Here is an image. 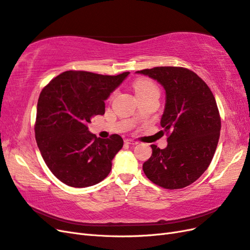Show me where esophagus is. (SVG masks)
I'll return each mask as SVG.
<instances>
[{
	"label": "esophagus",
	"mask_w": 250,
	"mask_h": 250,
	"mask_svg": "<svg viewBox=\"0 0 250 250\" xmlns=\"http://www.w3.org/2000/svg\"><path fill=\"white\" fill-rule=\"evenodd\" d=\"M125 143H126V144H129V145H137L138 142H137V141H133V140H131V139H126V140H125Z\"/></svg>",
	"instance_id": "1"
}]
</instances>
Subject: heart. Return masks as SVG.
<instances>
[{
    "instance_id": "1",
    "label": "heart",
    "mask_w": 250,
    "mask_h": 250,
    "mask_svg": "<svg viewBox=\"0 0 250 250\" xmlns=\"http://www.w3.org/2000/svg\"><path fill=\"white\" fill-rule=\"evenodd\" d=\"M133 88H134V91H136L137 96L138 94H141V93H144L146 91H148L149 89H152V88H157V86L154 85L151 81L147 80V79H137L136 81L133 82Z\"/></svg>"
}]
</instances>
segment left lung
Returning a JSON list of instances; mask_svg holds the SVG:
<instances>
[{
  "label": "left lung",
  "instance_id": "obj_1",
  "mask_svg": "<svg viewBox=\"0 0 250 250\" xmlns=\"http://www.w3.org/2000/svg\"><path fill=\"white\" fill-rule=\"evenodd\" d=\"M138 73L157 80L166 91L161 126L167 147L151 145L143 164L146 177L165 189H180L197 181L211 163L218 146L221 117L208 85L184 67L162 66Z\"/></svg>",
  "mask_w": 250,
  "mask_h": 250
}]
</instances>
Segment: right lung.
<instances>
[{
    "label": "right lung",
    "mask_w": 250,
    "mask_h": 250,
    "mask_svg": "<svg viewBox=\"0 0 250 250\" xmlns=\"http://www.w3.org/2000/svg\"><path fill=\"white\" fill-rule=\"evenodd\" d=\"M129 75L104 76L68 70L52 79L40 93L36 141L47 167L64 184L88 187L103 181L123 139H101L88 130L90 119L105 113V100Z\"/></svg>",
    "instance_id": "obj_1"
}]
</instances>
